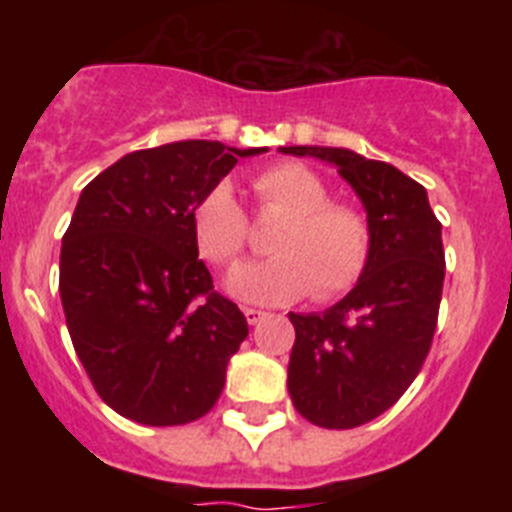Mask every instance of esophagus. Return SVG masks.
Instances as JSON below:
<instances>
[{
  "instance_id": "esophagus-1",
  "label": "esophagus",
  "mask_w": 512,
  "mask_h": 512,
  "mask_svg": "<svg viewBox=\"0 0 512 512\" xmlns=\"http://www.w3.org/2000/svg\"><path fill=\"white\" fill-rule=\"evenodd\" d=\"M243 315H246L248 325H256L266 318L264 310H253V307H243Z\"/></svg>"
}]
</instances>
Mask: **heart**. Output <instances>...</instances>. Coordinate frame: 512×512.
Returning a JSON list of instances; mask_svg holds the SVG:
<instances>
[{"mask_svg": "<svg viewBox=\"0 0 512 512\" xmlns=\"http://www.w3.org/2000/svg\"><path fill=\"white\" fill-rule=\"evenodd\" d=\"M264 217H284L269 241L271 259L230 274L228 289L248 302H292L307 295L330 302L364 277L372 259V228L356 207L330 202L318 174L300 164H274L251 176ZM192 238L212 266H233L251 241L248 215L228 184H217L192 212Z\"/></svg>", "mask_w": 512, "mask_h": 512, "instance_id": "b5f03b06", "label": "heart"}]
</instances>
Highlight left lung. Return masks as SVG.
I'll return each instance as SVG.
<instances>
[{
	"label": "left lung",
	"mask_w": 512,
	"mask_h": 512,
	"mask_svg": "<svg viewBox=\"0 0 512 512\" xmlns=\"http://www.w3.org/2000/svg\"><path fill=\"white\" fill-rule=\"evenodd\" d=\"M338 169L366 207L372 259L351 292L325 312L297 315L287 387L297 413L320 428H356L390 410L431 351L441 305V223L428 194L392 164L346 148L289 146Z\"/></svg>",
	"instance_id": "1"
}]
</instances>
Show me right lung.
Masks as SVG:
<instances>
[{"label": "right lung", "instance_id": "1", "mask_svg": "<svg viewBox=\"0 0 512 512\" xmlns=\"http://www.w3.org/2000/svg\"><path fill=\"white\" fill-rule=\"evenodd\" d=\"M264 151L166 143L122 156L81 192L58 292L76 356L122 418L184 425L215 408L248 323L197 259L192 212L238 158Z\"/></svg>", "mask_w": 512, "mask_h": 512}]
</instances>
